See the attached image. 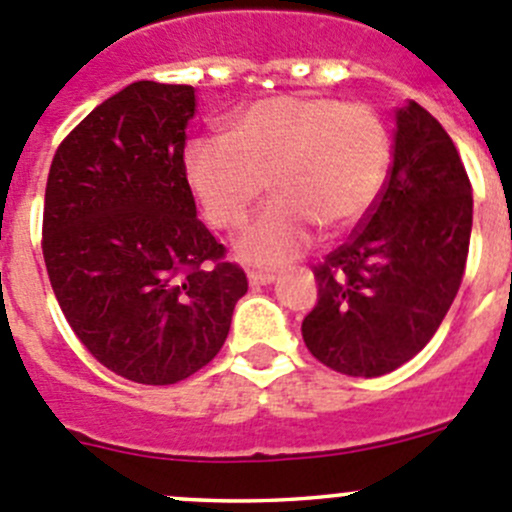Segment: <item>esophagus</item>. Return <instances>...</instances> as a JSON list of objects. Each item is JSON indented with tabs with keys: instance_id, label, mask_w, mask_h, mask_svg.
Instances as JSON below:
<instances>
[{
	"instance_id": "34e87169",
	"label": "esophagus",
	"mask_w": 512,
	"mask_h": 512,
	"mask_svg": "<svg viewBox=\"0 0 512 512\" xmlns=\"http://www.w3.org/2000/svg\"><path fill=\"white\" fill-rule=\"evenodd\" d=\"M276 281V274L271 271H248V284L251 286H269Z\"/></svg>"
}]
</instances>
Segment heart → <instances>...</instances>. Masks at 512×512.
Masks as SVG:
<instances>
[{
  "label": "heart",
  "instance_id": "1",
  "mask_svg": "<svg viewBox=\"0 0 512 512\" xmlns=\"http://www.w3.org/2000/svg\"><path fill=\"white\" fill-rule=\"evenodd\" d=\"M389 168V135L372 107L334 97L276 95L233 118L226 135L193 138L186 180L216 228H238L266 191L274 201L236 241L241 259L279 266L326 236L357 226Z\"/></svg>",
  "mask_w": 512,
  "mask_h": 512
}]
</instances>
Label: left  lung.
I'll return each instance as SVG.
<instances>
[{
    "label": "left lung",
    "mask_w": 512,
    "mask_h": 512,
    "mask_svg": "<svg viewBox=\"0 0 512 512\" xmlns=\"http://www.w3.org/2000/svg\"><path fill=\"white\" fill-rule=\"evenodd\" d=\"M394 158L372 211L314 266L319 299L301 334L334 372L382 377L410 362L455 301L472 231L460 153L415 100L397 110Z\"/></svg>",
    "instance_id": "1"
}]
</instances>
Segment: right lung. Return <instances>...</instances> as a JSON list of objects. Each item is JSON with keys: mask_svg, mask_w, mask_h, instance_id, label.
<instances>
[{"mask_svg": "<svg viewBox=\"0 0 512 512\" xmlns=\"http://www.w3.org/2000/svg\"><path fill=\"white\" fill-rule=\"evenodd\" d=\"M191 85L140 80L60 143L42 218L52 291L110 372L175 384L206 367L248 291L241 266L196 218L183 170Z\"/></svg>", "mask_w": 512, "mask_h": 512, "instance_id": "right-lung-1", "label": "right lung"}]
</instances>
